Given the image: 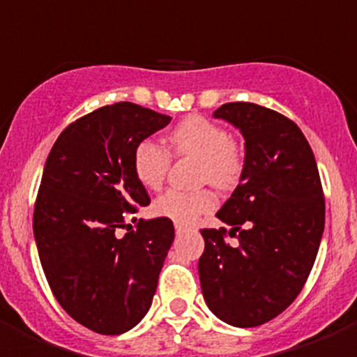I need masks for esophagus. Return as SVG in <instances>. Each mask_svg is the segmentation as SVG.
<instances>
[{
	"label": "esophagus",
	"mask_w": 357,
	"mask_h": 357,
	"mask_svg": "<svg viewBox=\"0 0 357 357\" xmlns=\"http://www.w3.org/2000/svg\"><path fill=\"white\" fill-rule=\"evenodd\" d=\"M184 230H185L184 225H178V223H176V225H175V232H176V234H182Z\"/></svg>",
	"instance_id": "34e87169"
}]
</instances>
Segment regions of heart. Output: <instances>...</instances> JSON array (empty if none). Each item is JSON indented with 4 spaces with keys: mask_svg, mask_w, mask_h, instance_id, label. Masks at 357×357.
<instances>
[{
    "mask_svg": "<svg viewBox=\"0 0 357 357\" xmlns=\"http://www.w3.org/2000/svg\"><path fill=\"white\" fill-rule=\"evenodd\" d=\"M169 144L178 155H193L200 159L198 178L218 188H232L243 172V157L239 148L230 141V134L222 125L202 116H189L169 134ZM172 157L155 141L143 139L134 148L132 168L135 178L146 189H159L168 175ZM216 195L209 189L176 191L169 189L153 202V213L168 218L178 225L197 222L198 216L216 207Z\"/></svg>",
    "mask_w": 357,
    "mask_h": 357,
    "instance_id": "1",
    "label": "heart"
}]
</instances>
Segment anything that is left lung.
Returning <instances> with one entry per match:
<instances>
[{"label":"left lung","instance_id":"left-lung-1","mask_svg":"<svg viewBox=\"0 0 357 357\" xmlns=\"http://www.w3.org/2000/svg\"><path fill=\"white\" fill-rule=\"evenodd\" d=\"M245 139L238 188L216 216L230 225L204 229L198 261L207 307L234 327L263 326L302 291L317 259L326 202L313 150L291 119L255 103H225L213 112Z\"/></svg>","mask_w":357,"mask_h":357}]
</instances>
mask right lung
Instances as JSON below:
<instances>
[{"label": "right lung", "instance_id": "add662e5", "mask_svg": "<svg viewBox=\"0 0 357 357\" xmlns=\"http://www.w3.org/2000/svg\"><path fill=\"white\" fill-rule=\"evenodd\" d=\"M172 118L130 102L105 105L71 123L43 172L33 236L53 295L66 313L100 334H123L150 309L160 268L175 238L155 218L119 236L123 213L148 206L135 178L137 143Z\"/></svg>", "mask_w": 357, "mask_h": 357}]
</instances>
